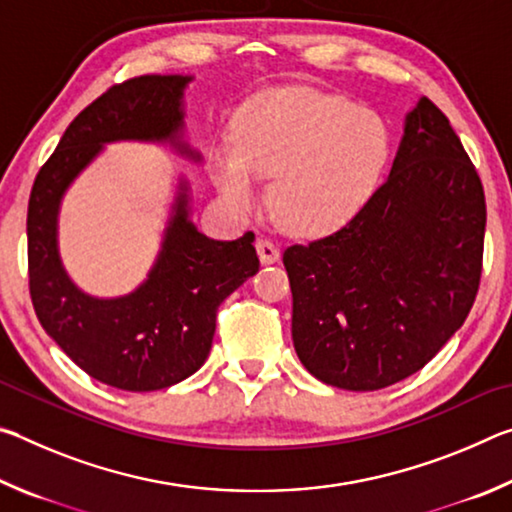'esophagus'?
<instances>
[{
    "mask_svg": "<svg viewBox=\"0 0 512 512\" xmlns=\"http://www.w3.org/2000/svg\"><path fill=\"white\" fill-rule=\"evenodd\" d=\"M255 248H257L259 262H262V264H275V262H280V248H277V246L273 244V241L259 239Z\"/></svg>",
    "mask_w": 512,
    "mask_h": 512,
    "instance_id": "1",
    "label": "esophagus"
}]
</instances>
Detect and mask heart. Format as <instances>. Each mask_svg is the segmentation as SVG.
Returning <instances> with one entry per match:
<instances>
[{
	"label": "heart",
	"mask_w": 512,
	"mask_h": 512,
	"mask_svg": "<svg viewBox=\"0 0 512 512\" xmlns=\"http://www.w3.org/2000/svg\"><path fill=\"white\" fill-rule=\"evenodd\" d=\"M391 153L377 112L311 88L268 90L237 112L232 142L207 153L223 203L250 214L257 178L271 180L268 205L282 230L316 239L341 230L379 185Z\"/></svg>",
	"instance_id": "1"
}]
</instances>
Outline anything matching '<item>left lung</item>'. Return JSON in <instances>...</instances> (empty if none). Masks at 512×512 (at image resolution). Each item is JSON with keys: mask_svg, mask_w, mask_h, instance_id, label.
<instances>
[{"mask_svg": "<svg viewBox=\"0 0 512 512\" xmlns=\"http://www.w3.org/2000/svg\"><path fill=\"white\" fill-rule=\"evenodd\" d=\"M483 235L479 173L422 97L366 207L334 235L284 250L302 366L345 391H379L427 366L474 305Z\"/></svg>", "mask_w": 512, "mask_h": 512, "instance_id": "8db88e82", "label": "left lung"}]
</instances>
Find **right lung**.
<instances>
[{
    "instance_id": "add662e5",
    "label": "right lung",
    "mask_w": 512,
    "mask_h": 512,
    "mask_svg": "<svg viewBox=\"0 0 512 512\" xmlns=\"http://www.w3.org/2000/svg\"><path fill=\"white\" fill-rule=\"evenodd\" d=\"M194 76H137L90 103L60 137L31 189L29 287L45 332L76 366L112 388L149 393L203 366L216 309L259 271L255 235L216 241L192 221V183L173 180L160 250L133 291L99 298L83 291L60 257L58 219L67 189L108 144H158L192 164L203 155L185 133V90Z\"/></svg>"
}]
</instances>
